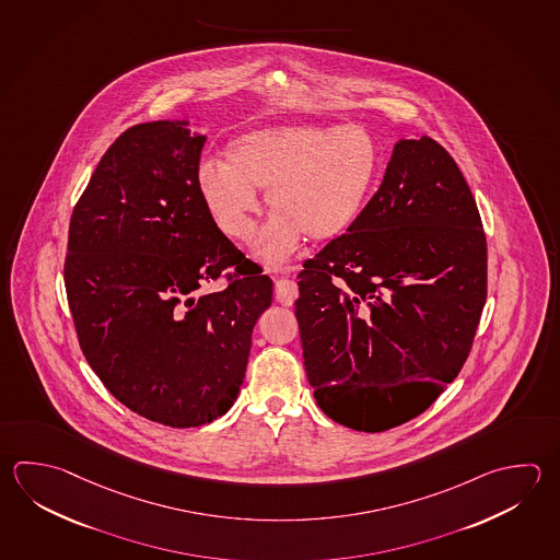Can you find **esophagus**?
<instances>
[{
    "instance_id": "esophagus-1",
    "label": "esophagus",
    "mask_w": 560,
    "mask_h": 560,
    "mask_svg": "<svg viewBox=\"0 0 560 560\" xmlns=\"http://www.w3.org/2000/svg\"><path fill=\"white\" fill-rule=\"evenodd\" d=\"M296 295H299V289H296L295 281H291L287 277H281V279L275 281V299H277V303L285 306L293 305Z\"/></svg>"
}]
</instances>
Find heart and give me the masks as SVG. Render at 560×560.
Wrapping results in <instances>:
<instances>
[{
  "label": "heart",
  "mask_w": 560,
  "mask_h": 560,
  "mask_svg": "<svg viewBox=\"0 0 560 560\" xmlns=\"http://www.w3.org/2000/svg\"><path fill=\"white\" fill-rule=\"evenodd\" d=\"M382 150L359 125L291 122L254 128L230 140L225 162H201L196 186L218 230L249 242L267 191L275 213L255 257L285 264L303 240L332 242L359 222L381 179Z\"/></svg>",
  "instance_id": "b5f03b06"
}]
</instances>
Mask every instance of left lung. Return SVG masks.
Wrapping results in <instances>:
<instances>
[{
  "label": "left lung",
  "mask_w": 560,
  "mask_h": 560,
  "mask_svg": "<svg viewBox=\"0 0 560 560\" xmlns=\"http://www.w3.org/2000/svg\"><path fill=\"white\" fill-rule=\"evenodd\" d=\"M318 408L359 432L425 412L464 366L487 295L471 190L430 137L400 138L359 222L296 275Z\"/></svg>",
  "instance_id": "left-lung-1"
}]
</instances>
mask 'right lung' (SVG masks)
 <instances>
[{"mask_svg":"<svg viewBox=\"0 0 560 560\" xmlns=\"http://www.w3.org/2000/svg\"><path fill=\"white\" fill-rule=\"evenodd\" d=\"M188 120L128 128L74 206L65 287L79 345L120 404L194 428L237 400L257 318L273 281L206 210L196 172L206 135ZM231 285L198 296L225 268Z\"/></svg>","mask_w":560,"mask_h":560,"instance_id":"obj_1","label":"right lung"}]
</instances>
